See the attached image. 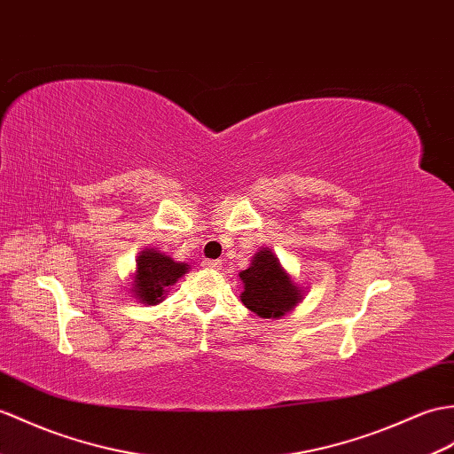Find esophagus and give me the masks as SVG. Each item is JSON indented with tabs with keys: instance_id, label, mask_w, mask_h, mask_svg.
<instances>
[{
	"instance_id": "esophagus-1",
	"label": "esophagus",
	"mask_w": 454,
	"mask_h": 454,
	"mask_svg": "<svg viewBox=\"0 0 454 454\" xmlns=\"http://www.w3.org/2000/svg\"><path fill=\"white\" fill-rule=\"evenodd\" d=\"M203 267L205 269H220V261H216V259H205L203 261Z\"/></svg>"
}]
</instances>
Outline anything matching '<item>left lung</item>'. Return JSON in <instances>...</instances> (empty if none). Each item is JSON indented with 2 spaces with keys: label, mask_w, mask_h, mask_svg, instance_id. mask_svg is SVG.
Listing matches in <instances>:
<instances>
[{
  "label": "left lung",
  "mask_w": 454,
  "mask_h": 454,
  "mask_svg": "<svg viewBox=\"0 0 454 454\" xmlns=\"http://www.w3.org/2000/svg\"><path fill=\"white\" fill-rule=\"evenodd\" d=\"M239 278L244 282L241 301L262 319L282 317L303 300V290L294 284L269 247L255 253L249 269L239 272Z\"/></svg>",
  "instance_id": "left-lung-1"
}]
</instances>
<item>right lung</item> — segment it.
Masks as SVG:
<instances>
[{
	"label": "right lung",
	"instance_id": "obj_1",
	"mask_svg": "<svg viewBox=\"0 0 454 454\" xmlns=\"http://www.w3.org/2000/svg\"><path fill=\"white\" fill-rule=\"evenodd\" d=\"M187 262H176L172 257L154 249H143L137 257V270L133 280V296L146 305L160 303L166 288L182 278L187 272Z\"/></svg>",
	"mask_w": 454,
	"mask_h": 454
}]
</instances>
